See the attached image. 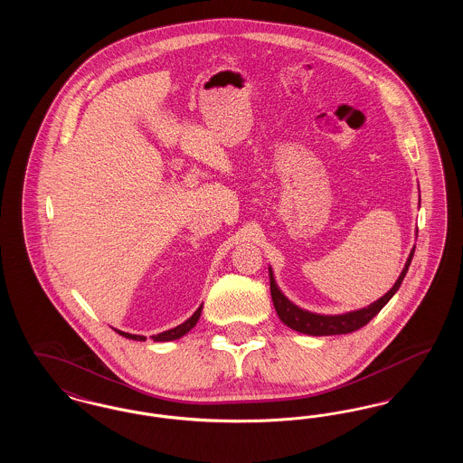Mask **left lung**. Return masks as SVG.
Segmentation results:
<instances>
[{
  "mask_svg": "<svg viewBox=\"0 0 463 463\" xmlns=\"http://www.w3.org/2000/svg\"><path fill=\"white\" fill-rule=\"evenodd\" d=\"M413 253L415 250H411L410 253V259L404 265L399 279L396 281V285L391 288L389 293H385L382 298H378L376 302H373L372 306L368 307L359 308V310H354V312H347V314H340V316H321V314H312L307 310H302L297 306H293L287 297L279 291V288L276 287V281L272 278V270L269 269V276H270V295H272V302H274V307L276 312L279 316V319L289 326L291 330L300 331V333H306V335H312V336H321V335H345V333H351V331L359 330L363 328L364 325H368L374 316L383 308V306L394 297L408 269L411 264V259H413Z\"/></svg>",
  "mask_w": 463,
  "mask_h": 463,
  "instance_id": "obj_1",
  "label": "left lung"
}]
</instances>
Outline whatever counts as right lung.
<instances>
[{
	"mask_svg": "<svg viewBox=\"0 0 463 463\" xmlns=\"http://www.w3.org/2000/svg\"><path fill=\"white\" fill-rule=\"evenodd\" d=\"M201 308L199 307L185 323H182V325H178L176 328H172V330L163 331V333H157L153 336V340L155 342H168V340H176V338H180V336H184L187 331H191V328H194L196 326V323H198L199 316H201ZM121 336H127V338H132V340H146V336H142V335H132V333H125V331L116 330Z\"/></svg>",
	"mask_w": 463,
	"mask_h": 463,
	"instance_id": "obj_1",
	"label": "right lung"
}]
</instances>
